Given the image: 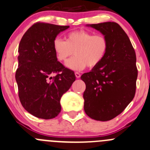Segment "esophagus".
<instances>
[{"label":"esophagus","instance_id":"1","mask_svg":"<svg viewBox=\"0 0 150 150\" xmlns=\"http://www.w3.org/2000/svg\"><path fill=\"white\" fill-rule=\"evenodd\" d=\"M75 76H76V77L77 78V79H79V78L81 76V75H80V74H79V73L76 72V73H75Z\"/></svg>","mask_w":150,"mask_h":150}]
</instances>
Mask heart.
Listing matches in <instances>:
<instances>
[{
  "label": "heart",
  "instance_id": "b5f03b06",
  "mask_svg": "<svg viewBox=\"0 0 150 150\" xmlns=\"http://www.w3.org/2000/svg\"><path fill=\"white\" fill-rule=\"evenodd\" d=\"M52 46L60 62H65L74 53L75 57L69 59L65 66L73 71H82L87 66H98L105 59L109 44L104 35H93L85 30H78L68 33L65 41L56 38L53 40Z\"/></svg>",
  "mask_w": 150,
  "mask_h": 150
}]
</instances>
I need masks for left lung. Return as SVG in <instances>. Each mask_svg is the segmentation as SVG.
Listing matches in <instances>:
<instances>
[{
	"instance_id": "1",
	"label": "left lung",
	"mask_w": 150,
	"mask_h": 150,
	"mask_svg": "<svg viewBox=\"0 0 150 150\" xmlns=\"http://www.w3.org/2000/svg\"><path fill=\"white\" fill-rule=\"evenodd\" d=\"M87 26L100 31L108 39L109 48L98 66L81 76L86 85L84 110L91 119L106 122L119 115L135 96L136 56L129 38L116 23Z\"/></svg>"
}]
</instances>
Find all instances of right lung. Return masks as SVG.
Segmentation results:
<instances>
[{"label":"right lung","mask_w":150,"mask_h":150,"mask_svg":"<svg viewBox=\"0 0 150 150\" xmlns=\"http://www.w3.org/2000/svg\"><path fill=\"white\" fill-rule=\"evenodd\" d=\"M68 28L37 23L20 42L15 74L20 101L25 110L40 119H53L60 112L61 97L76 79L74 71L57 61L52 46L57 36Z\"/></svg>","instance_id":"obj_1"}]
</instances>
